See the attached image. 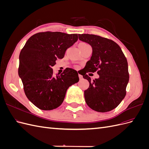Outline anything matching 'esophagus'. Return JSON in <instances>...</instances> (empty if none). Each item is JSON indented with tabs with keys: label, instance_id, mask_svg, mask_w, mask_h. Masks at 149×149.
<instances>
[{
	"label": "esophagus",
	"instance_id": "34e87169",
	"mask_svg": "<svg viewBox=\"0 0 149 149\" xmlns=\"http://www.w3.org/2000/svg\"><path fill=\"white\" fill-rule=\"evenodd\" d=\"M78 76H79V79H83V76H82V75L78 74Z\"/></svg>",
	"mask_w": 149,
	"mask_h": 149
}]
</instances>
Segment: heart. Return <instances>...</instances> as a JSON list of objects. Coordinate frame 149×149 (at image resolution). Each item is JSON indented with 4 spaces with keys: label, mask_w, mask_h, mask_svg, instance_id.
<instances>
[{
    "label": "heart",
    "mask_w": 149,
    "mask_h": 149,
    "mask_svg": "<svg viewBox=\"0 0 149 149\" xmlns=\"http://www.w3.org/2000/svg\"><path fill=\"white\" fill-rule=\"evenodd\" d=\"M79 45H81V46H88V45H88L86 43L82 42V43H80L79 44Z\"/></svg>",
    "instance_id": "b5f03b06"
}]
</instances>
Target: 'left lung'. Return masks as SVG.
Masks as SVG:
<instances>
[{"label":"left lung","mask_w":149,"mask_h":149,"mask_svg":"<svg viewBox=\"0 0 149 149\" xmlns=\"http://www.w3.org/2000/svg\"><path fill=\"white\" fill-rule=\"evenodd\" d=\"M79 39L91 46V59L82 75L89 83L84 91L85 101L94 111L106 112L115 109L126 94L129 79L127 59L112 40L92 34H78ZM96 71L100 76L91 81L87 73Z\"/></svg>","instance_id":"left-lung-1"}]
</instances>
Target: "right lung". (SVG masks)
<instances>
[{
    "instance_id": "1",
    "label": "right lung",
    "mask_w": 149,
    "mask_h": 149,
    "mask_svg": "<svg viewBox=\"0 0 149 149\" xmlns=\"http://www.w3.org/2000/svg\"><path fill=\"white\" fill-rule=\"evenodd\" d=\"M78 34L59 31L37 33L27 40L19 55V75L30 101L44 111L59 107L70 86L79 81L76 70L67 68L60 75L52 68L57 58L77 41Z\"/></svg>"
}]
</instances>
